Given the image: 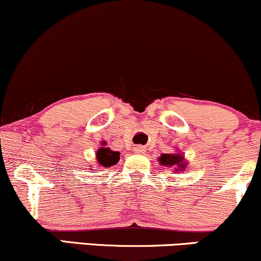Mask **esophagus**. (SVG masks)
<instances>
[{"label":"esophagus","instance_id":"34e87169","mask_svg":"<svg viewBox=\"0 0 261 261\" xmlns=\"http://www.w3.org/2000/svg\"><path fill=\"white\" fill-rule=\"evenodd\" d=\"M134 152H137V154H143V152H145V148L144 146H136L134 148Z\"/></svg>","mask_w":261,"mask_h":261}]
</instances>
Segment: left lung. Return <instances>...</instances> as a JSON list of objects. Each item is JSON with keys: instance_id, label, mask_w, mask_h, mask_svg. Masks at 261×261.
<instances>
[{"instance_id": "left-lung-1", "label": "left lung", "mask_w": 261, "mask_h": 261, "mask_svg": "<svg viewBox=\"0 0 261 261\" xmlns=\"http://www.w3.org/2000/svg\"><path fill=\"white\" fill-rule=\"evenodd\" d=\"M159 162H160L162 166H166V167L177 166L180 168H185V165H183V156H180V154H162L160 158H159Z\"/></svg>"}]
</instances>
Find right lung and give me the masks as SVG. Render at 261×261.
Returning <instances> with one entry per match:
<instances>
[{
	"label": "right lung",
	"instance_id": "add662e5",
	"mask_svg": "<svg viewBox=\"0 0 261 261\" xmlns=\"http://www.w3.org/2000/svg\"><path fill=\"white\" fill-rule=\"evenodd\" d=\"M96 159L101 166L110 167L116 165L119 160V152L112 151L109 148H100L96 152Z\"/></svg>",
	"mask_w": 261,
	"mask_h": 261
}]
</instances>
